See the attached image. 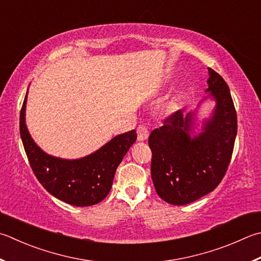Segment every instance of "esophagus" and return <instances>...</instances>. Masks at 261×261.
I'll return each mask as SVG.
<instances>
[{
	"instance_id": "1",
	"label": "esophagus",
	"mask_w": 261,
	"mask_h": 261,
	"mask_svg": "<svg viewBox=\"0 0 261 261\" xmlns=\"http://www.w3.org/2000/svg\"><path fill=\"white\" fill-rule=\"evenodd\" d=\"M137 132V140L139 141H145L149 137V130H147L144 125H140L136 128Z\"/></svg>"
}]
</instances>
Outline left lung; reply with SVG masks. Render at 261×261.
Wrapping results in <instances>:
<instances>
[{"label": "left lung", "mask_w": 261, "mask_h": 261, "mask_svg": "<svg viewBox=\"0 0 261 261\" xmlns=\"http://www.w3.org/2000/svg\"><path fill=\"white\" fill-rule=\"evenodd\" d=\"M208 92L216 100L213 117L203 132L191 139L192 114L178 110L151 132V177L154 189L167 203L184 205L213 192L232 159L238 117L228 85L208 68Z\"/></svg>", "instance_id": "obj_1"}]
</instances>
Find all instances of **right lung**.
Segmentation results:
<instances>
[{"label": "right lung", "instance_id": "1", "mask_svg": "<svg viewBox=\"0 0 261 261\" xmlns=\"http://www.w3.org/2000/svg\"><path fill=\"white\" fill-rule=\"evenodd\" d=\"M27 94L20 111V136L33 173L48 193L76 207L101 202L111 190L117 167L136 141V132L114 137L94 153L78 160L46 154L34 143L24 124Z\"/></svg>", "mask_w": 261, "mask_h": 261}]
</instances>
